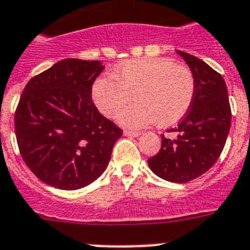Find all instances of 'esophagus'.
Here are the masks:
<instances>
[{
    "instance_id": "34e87169",
    "label": "esophagus",
    "mask_w": 250,
    "mask_h": 250,
    "mask_svg": "<svg viewBox=\"0 0 250 250\" xmlns=\"http://www.w3.org/2000/svg\"><path fill=\"white\" fill-rule=\"evenodd\" d=\"M123 134L125 136H127V137H138L140 136V132H132V131H125L123 132Z\"/></svg>"
}]
</instances>
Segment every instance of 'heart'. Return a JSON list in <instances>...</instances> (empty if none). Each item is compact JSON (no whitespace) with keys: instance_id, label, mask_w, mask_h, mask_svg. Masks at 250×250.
Returning <instances> with one entry per match:
<instances>
[{"instance_id":"b5f03b06","label":"heart","mask_w":250,"mask_h":250,"mask_svg":"<svg viewBox=\"0 0 250 250\" xmlns=\"http://www.w3.org/2000/svg\"><path fill=\"white\" fill-rule=\"evenodd\" d=\"M195 78L186 66L167 58H143L118 65L112 77H101L92 86L95 107L105 117L125 108L118 121L128 128H143L157 122L161 127L186 116L195 97Z\"/></svg>"}]
</instances>
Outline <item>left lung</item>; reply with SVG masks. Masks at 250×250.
Segmentation results:
<instances>
[{"label":"left lung","mask_w":250,"mask_h":250,"mask_svg":"<svg viewBox=\"0 0 250 250\" xmlns=\"http://www.w3.org/2000/svg\"><path fill=\"white\" fill-rule=\"evenodd\" d=\"M195 78V97L190 110L176 128V138L162 137L161 149L148 158L158 177L170 182H188L209 170L220 156L231 123L224 79L211 66L194 55L176 50Z\"/></svg>","instance_id":"1"}]
</instances>
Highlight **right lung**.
<instances>
[{"label":"right lung","mask_w":250,"mask_h":250,"mask_svg":"<svg viewBox=\"0 0 250 250\" xmlns=\"http://www.w3.org/2000/svg\"><path fill=\"white\" fill-rule=\"evenodd\" d=\"M104 65L64 59L26 84L15 114L23 161L41 181L77 190L98 179L122 129L92 102V85Z\"/></svg>","instance_id":"add662e5"}]
</instances>
